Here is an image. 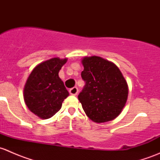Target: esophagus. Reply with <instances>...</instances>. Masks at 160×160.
<instances>
[{"instance_id":"1","label":"esophagus","mask_w":160,"mask_h":160,"mask_svg":"<svg viewBox=\"0 0 160 160\" xmlns=\"http://www.w3.org/2000/svg\"><path fill=\"white\" fill-rule=\"evenodd\" d=\"M70 93L71 95H73V96H76V95L78 93V88L74 87V88H71L70 90Z\"/></svg>"}]
</instances>
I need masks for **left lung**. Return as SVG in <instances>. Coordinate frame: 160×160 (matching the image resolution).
I'll return each mask as SVG.
<instances>
[{
  "label": "left lung",
  "instance_id": "1",
  "mask_svg": "<svg viewBox=\"0 0 160 160\" xmlns=\"http://www.w3.org/2000/svg\"><path fill=\"white\" fill-rule=\"evenodd\" d=\"M85 86L78 99L88 117L97 123L114 120L126 104L128 87L118 67L100 56L82 59Z\"/></svg>",
  "mask_w": 160,
  "mask_h": 160
}]
</instances>
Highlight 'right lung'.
<instances>
[{"mask_svg":"<svg viewBox=\"0 0 160 160\" xmlns=\"http://www.w3.org/2000/svg\"><path fill=\"white\" fill-rule=\"evenodd\" d=\"M67 59L52 58L37 65L24 88V100L28 108L42 119L52 117L60 110L69 96L59 72Z\"/></svg>","mask_w":160,"mask_h":160,"instance_id":"right-lung-1","label":"right lung"}]
</instances>
